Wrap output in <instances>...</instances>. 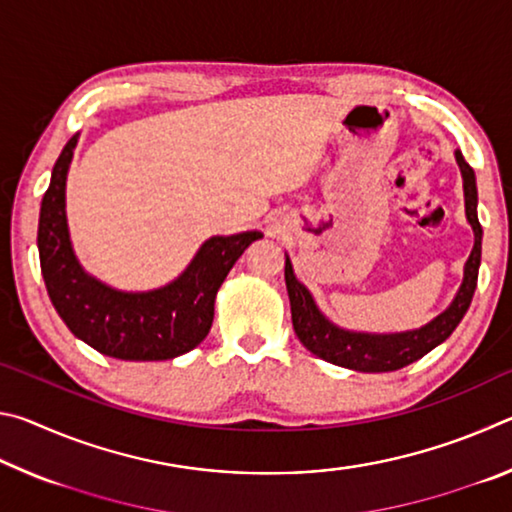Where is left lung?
I'll return each mask as SVG.
<instances>
[{
	"instance_id": "1",
	"label": "left lung",
	"mask_w": 512,
	"mask_h": 512,
	"mask_svg": "<svg viewBox=\"0 0 512 512\" xmlns=\"http://www.w3.org/2000/svg\"><path fill=\"white\" fill-rule=\"evenodd\" d=\"M456 162L463 176V196H465V216L467 223L472 225L474 232V248L467 257L463 268V282L458 287L454 300L449 307L438 314L427 325L418 329H406V332H391V334H372V332H354L345 329L329 320L323 311L318 309L314 296L302 284L296 273L289 255L284 262V280H287L289 302H291V320L296 336L305 348L325 359L334 366L350 368L357 372H393L400 370L409 363L422 359L424 354L438 348L440 343L452 336L454 329L461 323L465 311L470 309V302L476 289V277H479L481 266V239L483 230L476 216V178L470 164L465 162L463 153L456 151Z\"/></svg>"
}]
</instances>
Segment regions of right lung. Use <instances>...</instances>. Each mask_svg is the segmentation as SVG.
<instances>
[{
    "mask_svg": "<svg viewBox=\"0 0 512 512\" xmlns=\"http://www.w3.org/2000/svg\"><path fill=\"white\" fill-rule=\"evenodd\" d=\"M79 133L65 144L42 196L38 253L51 305L76 339L121 361H167L194 350L210 332L225 275L259 230L203 241L192 262L158 289L121 291L81 266L69 239L65 187Z\"/></svg>",
    "mask_w": 512,
    "mask_h": 512,
    "instance_id": "add662e5",
    "label": "right lung"
}]
</instances>
